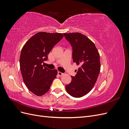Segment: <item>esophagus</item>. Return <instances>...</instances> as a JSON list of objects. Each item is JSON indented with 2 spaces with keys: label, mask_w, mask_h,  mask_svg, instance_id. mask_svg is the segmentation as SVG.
<instances>
[{
  "label": "esophagus",
  "mask_w": 129,
  "mask_h": 129,
  "mask_svg": "<svg viewBox=\"0 0 129 129\" xmlns=\"http://www.w3.org/2000/svg\"><path fill=\"white\" fill-rule=\"evenodd\" d=\"M57 75L59 76H62V75H63V73H61L60 72H57Z\"/></svg>",
  "instance_id": "1"
}]
</instances>
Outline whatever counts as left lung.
Returning a JSON list of instances; mask_svg holds the SVG:
<instances>
[{
  "instance_id": "left-lung-1",
  "label": "left lung",
  "mask_w": 129,
  "mask_h": 129,
  "mask_svg": "<svg viewBox=\"0 0 129 129\" xmlns=\"http://www.w3.org/2000/svg\"><path fill=\"white\" fill-rule=\"evenodd\" d=\"M71 45L74 62L80 66L71 83L66 85L67 92L76 98L86 95L95 84L101 69L100 54L95 44L80 33H63Z\"/></svg>"
}]
</instances>
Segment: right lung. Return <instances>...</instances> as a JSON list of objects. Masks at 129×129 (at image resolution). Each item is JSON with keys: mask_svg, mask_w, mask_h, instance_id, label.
<instances>
[{"mask_svg": "<svg viewBox=\"0 0 129 129\" xmlns=\"http://www.w3.org/2000/svg\"><path fill=\"white\" fill-rule=\"evenodd\" d=\"M63 37L62 33L39 32L26 42L21 50L20 67L23 80L28 90L37 96L47 92L57 71L44 67L48 54Z\"/></svg>", "mask_w": 129, "mask_h": 129, "instance_id": "obj_1", "label": "right lung"}]
</instances>
